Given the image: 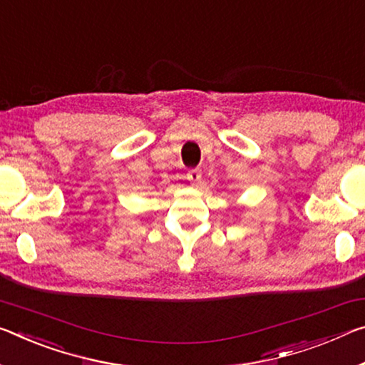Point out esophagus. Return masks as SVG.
I'll use <instances>...</instances> for the list:
<instances>
[{
	"label": "esophagus",
	"instance_id": "obj_1",
	"mask_svg": "<svg viewBox=\"0 0 365 365\" xmlns=\"http://www.w3.org/2000/svg\"><path fill=\"white\" fill-rule=\"evenodd\" d=\"M187 178L190 182H192V185H196L200 180H201V170L200 169H192L187 172Z\"/></svg>",
	"mask_w": 365,
	"mask_h": 365
}]
</instances>
